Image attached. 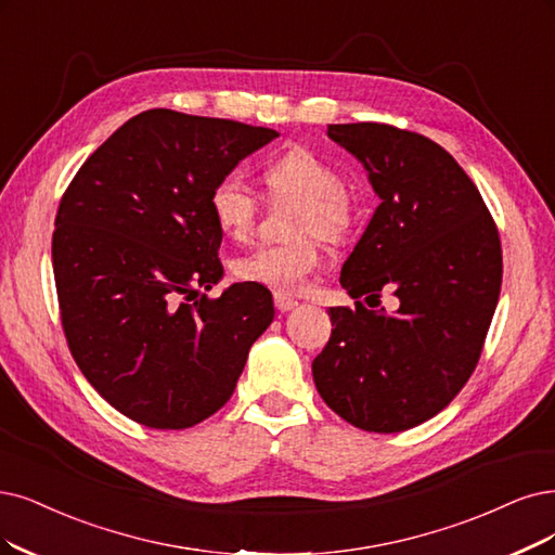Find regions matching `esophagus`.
Listing matches in <instances>:
<instances>
[{
  "label": "esophagus",
  "instance_id": "34e87169",
  "mask_svg": "<svg viewBox=\"0 0 555 555\" xmlns=\"http://www.w3.org/2000/svg\"><path fill=\"white\" fill-rule=\"evenodd\" d=\"M274 306L276 309L281 311V313H288V311H293V309H297V299H293V297H288V295H274Z\"/></svg>",
  "mask_w": 555,
  "mask_h": 555
}]
</instances>
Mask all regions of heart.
Here are the masks:
<instances>
[{
	"label": "heart",
	"mask_w": 555,
	"mask_h": 555,
	"mask_svg": "<svg viewBox=\"0 0 555 555\" xmlns=\"http://www.w3.org/2000/svg\"><path fill=\"white\" fill-rule=\"evenodd\" d=\"M262 182L270 201L297 203L291 223L295 240L262 244L233 260V276L242 283L262 285L279 295L304 291L322 264L320 241L345 244L357 229V198L343 188L340 173L313 151L295 146L262 167ZM208 208L229 237L244 240L256 229L260 203L240 173L221 176L210 190Z\"/></svg>",
	"instance_id": "b5f03b06"
}]
</instances>
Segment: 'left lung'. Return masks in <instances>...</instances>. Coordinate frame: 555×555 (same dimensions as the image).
Listing matches in <instances>:
<instances>
[{
  "label": "left lung",
  "instance_id": "1",
  "mask_svg": "<svg viewBox=\"0 0 555 555\" xmlns=\"http://www.w3.org/2000/svg\"><path fill=\"white\" fill-rule=\"evenodd\" d=\"M326 134L350 151L382 198L340 270L354 301L334 306L332 338L313 361L318 393L365 433H404L453 402L482 354L503 254L494 219L453 155L386 122ZM391 292L397 311L373 312Z\"/></svg>",
  "mask_w": 555,
  "mask_h": 555
}]
</instances>
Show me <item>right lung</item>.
<instances>
[{
  "label": "right lung",
  "mask_w": 555,
  "mask_h": 555,
  "mask_svg": "<svg viewBox=\"0 0 555 555\" xmlns=\"http://www.w3.org/2000/svg\"><path fill=\"white\" fill-rule=\"evenodd\" d=\"M270 128L149 109L79 167L61 196L52 267L61 326L81 375L116 412L155 429L192 427L229 402L272 293L221 279L208 196Z\"/></svg>",
  "instance_id": "add662e5"
}]
</instances>
